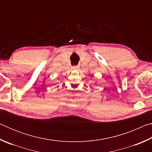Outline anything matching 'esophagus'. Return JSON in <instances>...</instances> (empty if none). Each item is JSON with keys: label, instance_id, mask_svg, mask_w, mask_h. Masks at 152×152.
Wrapping results in <instances>:
<instances>
[{"label": "esophagus", "instance_id": "obj_1", "mask_svg": "<svg viewBox=\"0 0 152 152\" xmlns=\"http://www.w3.org/2000/svg\"><path fill=\"white\" fill-rule=\"evenodd\" d=\"M73 70H79V66H73L72 68Z\"/></svg>", "mask_w": 152, "mask_h": 152}]
</instances>
